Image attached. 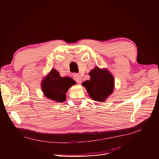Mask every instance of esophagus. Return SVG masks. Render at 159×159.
Segmentation results:
<instances>
[{
    "mask_svg": "<svg viewBox=\"0 0 159 159\" xmlns=\"http://www.w3.org/2000/svg\"><path fill=\"white\" fill-rule=\"evenodd\" d=\"M74 78L78 84L81 83V81H82V77H81V75L79 74H74Z\"/></svg>",
    "mask_w": 159,
    "mask_h": 159,
    "instance_id": "1",
    "label": "esophagus"
}]
</instances>
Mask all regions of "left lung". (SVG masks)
I'll return each mask as SVG.
<instances>
[{"label": "left lung", "instance_id": "8db88e82", "mask_svg": "<svg viewBox=\"0 0 159 159\" xmlns=\"http://www.w3.org/2000/svg\"><path fill=\"white\" fill-rule=\"evenodd\" d=\"M90 80L82 83L90 98L97 102H103L113 93L114 78L106 69L95 67L89 73Z\"/></svg>", "mask_w": 159, "mask_h": 159}]
</instances>
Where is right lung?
I'll return each instance as SVG.
<instances>
[{
    "mask_svg": "<svg viewBox=\"0 0 159 159\" xmlns=\"http://www.w3.org/2000/svg\"><path fill=\"white\" fill-rule=\"evenodd\" d=\"M75 81L69 77H61L59 72L52 69L42 81V89L45 97L54 102H64L66 99V93Z\"/></svg>",
    "mask_w": 159,
    "mask_h": 159,
    "instance_id": "obj_1",
    "label": "right lung"
}]
</instances>
